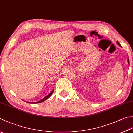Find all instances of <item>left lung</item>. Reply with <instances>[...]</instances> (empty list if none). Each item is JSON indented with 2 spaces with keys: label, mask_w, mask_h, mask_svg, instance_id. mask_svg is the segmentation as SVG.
I'll use <instances>...</instances> for the list:
<instances>
[{
  "label": "left lung",
  "mask_w": 133,
  "mask_h": 133,
  "mask_svg": "<svg viewBox=\"0 0 133 133\" xmlns=\"http://www.w3.org/2000/svg\"><path fill=\"white\" fill-rule=\"evenodd\" d=\"M116 43H117V44H118V45H119V46H121V44H119V43L118 42V41H116ZM127 62H128V63H129V58H128V59H127Z\"/></svg>",
  "instance_id": "8db88e82"
}]
</instances>
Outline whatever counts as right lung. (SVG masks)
I'll use <instances>...</instances> for the list:
<instances>
[{"instance_id": "add662e5", "label": "right lung", "mask_w": 133, "mask_h": 133, "mask_svg": "<svg viewBox=\"0 0 133 133\" xmlns=\"http://www.w3.org/2000/svg\"><path fill=\"white\" fill-rule=\"evenodd\" d=\"M53 92H54V90L52 91V92L49 93V94L48 95H47L46 96V97H44V98H43L42 100H40V101H37V102H35V103H32V102H26L27 103H34V104H36V103H41V102H43V101H45V100H46V99H48V98L50 97V96L52 95V93H53Z\"/></svg>"}]
</instances>
